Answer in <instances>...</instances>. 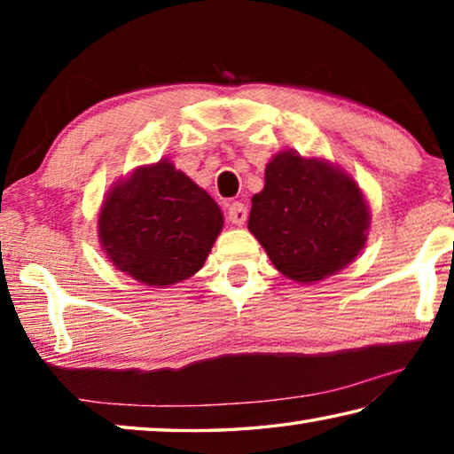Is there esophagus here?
<instances>
[{"instance_id": "34e87169", "label": "esophagus", "mask_w": 454, "mask_h": 454, "mask_svg": "<svg viewBox=\"0 0 454 454\" xmlns=\"http://www.w3.org/2000/svg\"><path fill=\"white\" fill-rule=\"evenodd\" d=\"M248 216V208L242 202H230L228 204V220L236 226H242Z\"/></svg>"}]
</instances>
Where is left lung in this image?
<instances>
[{
	"instance_id": "1",
	"label": "left lung",
	"mask_w": 454,
	"mask_h": 454,
	"mask_svg": "<svg viewBox=\"0 0 454 454\" xmlns=\"http://www.w3.org/2000/svg\"><path fill=\"white\" fill-rule=\"evenodd\" d=\"M264 180L252 198L248 228L284 276L317 282L356 258L368 208L355 180L296 152L276 153Z\"/></svg>"
}]
</instances>
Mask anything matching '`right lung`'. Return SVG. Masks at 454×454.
Listing matches in <instances>:
<instances>
[{"label": "right lung", "instance_id": "right-lung-1", "mask_svg": "<svg viewBox=\"0 0 454 454\" xmlns=\"http://www.w3.org/2000/svg\"><path fill=\"white\" fill-rule=\"evenodd\" d=\"M222 224L218 204L166 160L114 186L98 220L114 266L148 286L196 274Z\"/></svg>", "mask_w": 454, "mask_h": 454}]
</instances>
